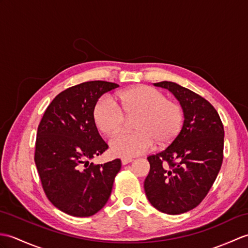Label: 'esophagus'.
Listing matches in <instances>:
<instances>
[{
    "instance_id": "obj_1",
    "label": "esophagus",
    "mask_w": 248,
    "mask_h": 248,
    "mask_svg": "<svg viewBox=\"0 0 248 248\" xmlns=\"http://www.w3.org/2000/svg\"><path fill=\"white\" fill-rule=\"evenodd\" d=\"M132 158H130V157H123L122 158V164L123 165H128V164H130V163H132Z\"/></svg>"
}]
</instances>
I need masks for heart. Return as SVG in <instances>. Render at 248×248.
<instances>
[{"label": "heart", "mask_w": 248, "mask_h": 248, "mask_svg": "<svg viewBox=\"0 0 248 248\" xmlns=\"http://www.w3.org/2000/svg\"><path fill=\"white\" fill-rule=\"evenodd\" d=\"M135 132H122L110 142L113 154L123 157L136 156L157 143L168 146L180 134L183 108L176 101L166 99L162 92L148 85L132 86L110 97H102L93 108L95 124L101 133L112 136L123 128L124 115H136Z\"/></svg>", "instance_id": "heart-1"}]
</instances>
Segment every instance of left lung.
Returning <instances> with one entry per match:
<instances>
[{
    "mask_svg": "<svg viewBox=\"0 0 248 248\" xmlns=\"http://www.w3.org/2000/svg\"><path fill=\"white\" fill-rule=\"evenodd\" d=\"M169 90L184 111L183 128L168 148L148 157L145 192L151 205L167 215L195 208L214 185L223 162L224 128L205 98L180 84L154 83Z\"/></svg>",
    "mask_w": 248,
    "mask_h": 248,
    "instance_id": "1",
    "label": "left lung"
}]
</instances>
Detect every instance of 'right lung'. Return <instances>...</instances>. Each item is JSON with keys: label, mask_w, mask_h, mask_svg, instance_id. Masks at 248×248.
<instances>
[{"label": "right lung", "mask_w": 248, "mask_h": 248, "mask_svg": "<svg viewBox=\"0 0 248 248\" xmlns=\"http://www.w3.org/2000/svg\"><path fill=\"white\" fill-rule=\"evenodd\" d=\"M107 81H88L61 92L46 108L37 132L34 163L46 197L65 214L95 215L110 198L120 159L94 165L89 159L108 149L98 133L93 108L107 92Z\"/></svg>", "instance_id": "1"}]
</instances>
